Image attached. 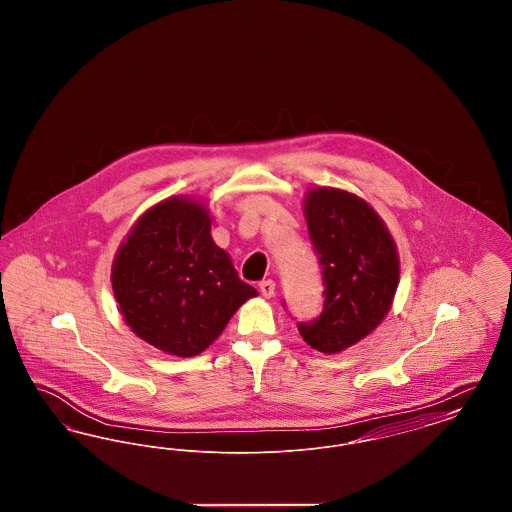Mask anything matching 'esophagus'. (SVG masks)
Wrapping results in <instances>:
<instances>
[{
  "label": "esophagus",
  "mask_w": 512,
  "mask_h": 512,
  "mask_svg": "<svg viewBox=\"0 0 512 512\" xmlns=\"http://www.w3.org/2000/svg\"><path fill=\"white\" fill-rule=\"evenodd\" d=\"M259 290L263 293V297L270 299V297L274 295V292H276V284H274L272 280H263V282L259 284Z\"/></svg>",
  "instance_id": "esophagus-1"
}]
</instances>
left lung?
Returning <instances> with one entry per match:
<instances>
[{
	"instance_id": "left-lung-1",
	"label": "left lung",
	"mask_w": 512,
	"mask_h": 512,
	"mask_svg": "<svg viewBox=\"0 0 512 512\" xmlns=\"http://www.w3.org/2000/svg\"><path fill=\"white\" fill-rule=\"evenodd\" d=\"M303 213L324 274V311L301 322L313 349L336 355L365 340L388 317L399 284V253L374 207L357 194L318 186Z\"/></svg>"
}]
</instances>
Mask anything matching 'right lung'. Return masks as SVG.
Masks as SVG:
<instances>
[{"label":"right lung","mask_w":512,"mask_h":512,"mask_svg":"<svg viewBox=\"0 0 512 512\" xmlns=\"http://www.w3.org/2000/svg\"><path fill=\"white\" fill-rule=\"evenodd\" d=\"M209 207L172 195L149 207L119 245L111 284L128 328L174 357H195L259 293L211 236Z\"/></svg>","instance_id":"obj_1"}]
</instances>
